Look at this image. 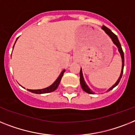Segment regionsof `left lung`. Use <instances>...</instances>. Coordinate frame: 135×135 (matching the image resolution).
I'll return each mask as SVG.
<instances>
[{"mask_svg":"<svg viewBox=\"0 0 135 135\" xmlns=\"http://www.w3.org/2000/svg\"><path fill=\"white\" fill-rule=\"evenodd\" d=\"M101 29H102V30L105 32V34L108 36L110 38H111V40H112V41L113 42V43H114V45L117 47L118 51H119V52L120 54H121V60H122V68H121V74H120V76L119 78L118 79L117 81V82L114 83V85L108 89V91H110V90H112L114 88H115V87L119 84L120 80H121V77H122V74H123V67H124V54H123V50H122V48H121V45L119 43V39H118L117 36H116L115 34H114V33H113V32L110 30V29H108V27L104 26V25H103V27H102V28ZM80 83H81L82 89H83L85 92L88 93V94H94V92H92V90L90 89V88L88 86V85L85 83V80H84V78H83V72H82V70H81H81H80Z\"/></svg>","mask_w":135,"mask_h":135,"instance_id":"left-lung-1","label":"left lung"}]
</instances>
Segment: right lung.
I'll use <instances>...</instances> for the list:
<instances>
[{
  "instance_id": "right-lung-1",
  "label": "right lung",
  "mask_w": 135,
  "mask_h": 135,
  "mask_svg": "<svg viewBox=\"0 0 135 135\" xmlns=\"http://www.w3.org/2000/svg\"><path fill=\"white\" fill-rule=\"evenodd\" d=\"M16 41H17V39H16ZM15 43H16V42H15ZM15 43H14V45H15ZM13 48H14V47H13ZM65 71V70H63V71L61 72V73L60 74V75L59 76V77L57 78V79L56 80V81H54V83H52V85H50V86L47 87V88H43V89H39V90H29V89H27V90H28V91H30V92H32V93H34V94H45V93H49V92H54V90L57 88L58 86H59V85L60 82H61V78H62V76H63V74H64Z\"/></svg>"
}]
</instances>
